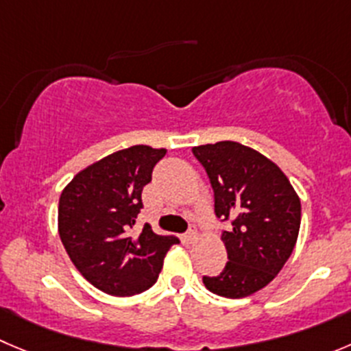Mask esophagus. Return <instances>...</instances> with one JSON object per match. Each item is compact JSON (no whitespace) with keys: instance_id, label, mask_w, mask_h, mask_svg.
<instances>
[{"instance_id":"obj_1","label":"esophagus","mask_w":351,"mask_h":351,"mask_svg":"<svg viewBox=\"0 0 351 351\" xmlns=\"http://www.w3.org/2000/svg\"><path fill=\"white\" fill-rule=\"evenodd\" d=\"M196 239H198V231H196L195 228L189 229V231L184 234V241L186 243H195Z\"/></svg>"}]
</instances>
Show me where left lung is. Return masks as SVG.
I'll return each mask as SVG.
<instances>
[{
    "mask_svg": "<svg viewBox=\"0 0 351 351\" xmlns=\"http://www.w3.org/2000/svg\"><path fill=\"white\" fill-rule=\"evenodd\" d=\"M212 184L215 215L231 228L222 232L228 260L219 276H203L206 289L245 298L265 288L296 245L302 205L281 169L262 153L234 141L193 148Z\"/></svg>",
    "mask_w": 351,
    "mask_h": 351,
    "instance_id": "8db88e82",
    "label": "left lung"
}]
</instances>
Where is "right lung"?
<instances>
[{
    "label": "right lung",
    "instance_id": "right-lung-1",
    "mask_svg": "<svg viewBox=\"0 0 351 351\" xmlns=\"http://www.w3.org/2000/svg\"><path fill=\"white\" fill-rule=\"evenodd\" d=\"M167 149L138 145L86 167L62 191L58 232L75 269L95 288L132 296L152 288L179 239L145 223L136 231L143 188Z\"/></svg>",
    "mask_w": 351,
    "mask_h": 351
}]
</instances>
